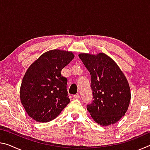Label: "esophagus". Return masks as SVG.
Instances as JSON below:
<instances>
[{
	"instance_id": "34e87169",
	"label": "esophagus",
	"mask_w": 150,
	"mask_h": 150,
	"mask_svg": "<svg viewBox=\"0 0 150 150\" xmlns=\"http://www.w3.org/2000/svg\"><path fill=\"white\" fill-rule=\"evenodd\" d=\"M80 97V95L79 94H77V95H73V98H75V99H78Z\"/></svg>"
}]
</instances>
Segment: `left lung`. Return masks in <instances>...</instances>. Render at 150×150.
<instances>
[{"instance_id":"8db88e82","label":"left lung","mask_w":150,"mask_h":150,"mask_svg":"<svg viewBox=\"0 0 150 150\" xmlns=\"http://www.w3.org/2000/svg\"><path fill=\"white\" fill-rule=\"evenodd\" d=\"M91 74L93 100L87 106L91 117L102 126L114 124L125 115L131 93L125 75L112 59L103 53L80 54Z\"/></svg>"}]
</instances>
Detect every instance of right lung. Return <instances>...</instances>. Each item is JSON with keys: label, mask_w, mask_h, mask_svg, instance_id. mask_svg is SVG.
Instances as JSON below:
<instances>
[{"label": "right lung", "mask_w": 150, "mask_h": 150, "mask_svg": "<svg viewBox=\"0 0 150 150\" xmlns=\"http://www.w3.org/2000/svg\"><path fill=\"white\" fill-rule=\"evenodd\" d=\"M73 58L71 52L50 50L26 71L20 87V100L34 120L47 122L54 120L69 103L67 79L61 73Z\"/></svg>", "instance_id": "obj_1"}]
</instances>
